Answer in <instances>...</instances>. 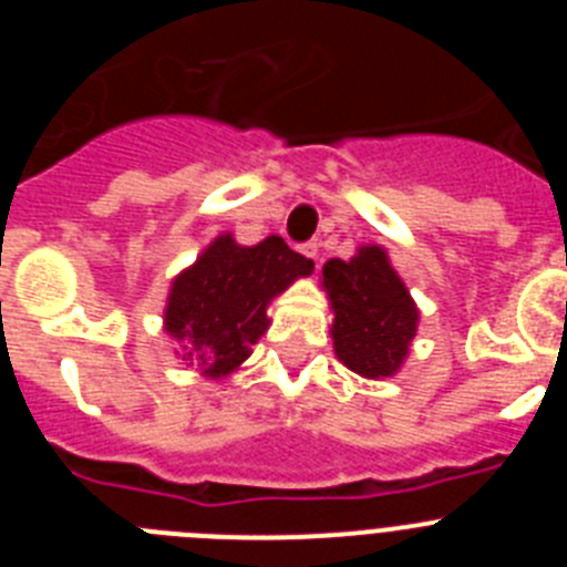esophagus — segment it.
I'll return each instance as SVG.
<instances>
[{"label":"esophagus","mask_w":567,"mask_h":567,"mask_svg":"<svg viewBox=\"0 0 567 567\" xmlns=\"http://www.w3.org/2000/svg\"><path fill=\"white\" fill-rule=\"evenodd\" d=\"M300 255H307L309 260H315V264H318V240H307V244L300 247Z\"/></svg>","instance_id":"esophagus-1"}]
</instances>
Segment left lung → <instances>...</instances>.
Masks as SVG:
<instances>
[{
    "label": "left lung",
    "instance_id": "8db88e82",
    "mask_svg": "<svg viewBox=\"0 0 567 567\" xmlns=\"http://www.w3.org/2000/svg\"><path fill=\"white\" fill-rule=\"evenodd\" d=\"M320 287L332 309V346L340 363L369 380L392 378L409 358L420 309L378 244L349 260L323 264Z\"/></svg>",
    "mask_w": 567,
    "mask_h": 567
}]
</instances>
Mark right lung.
Returning <instances> with one entry per match:
<instances>
[{
    "label": "right lung",
    "mask_w": 567,
    "mask_h": 567,
    "mask_svg": "<svg viewBox=\"0 0 567 567\" xmlns=\"http://www.w3.org/2000/svg\"><path fill=\"white\" fill-rule=\"evenodd\" d=\"M312 269L280 235L255 247L238 244L233 233L218 235L169 284L164 332L178 343L175 354L204 378H229L269 329V303Z\"/></svg>",
    "instance_id": "1"
}]
</instances>
